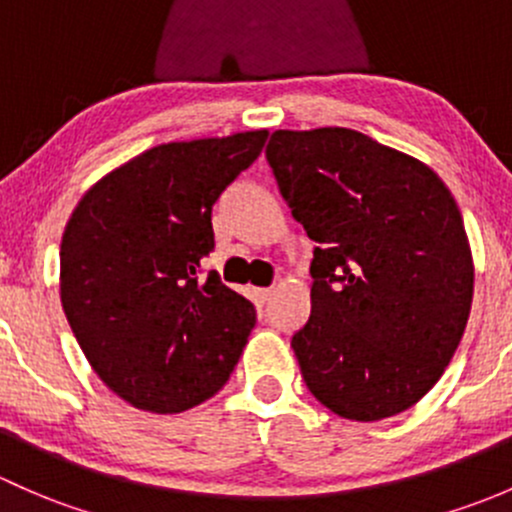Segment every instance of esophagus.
<instances>
[{
    "label": "esophagus",
    "instance_id": "obj_1",
    "mask_svg": "<svg viewBox=\"0 0 512 512\" xmlns=\"http://www.w3.org/2000/svg\"><path fill=\"white\" fill-rule=\"evenodd\" d=\"M254 295L258 303H266V300L273 295V288H254Z\"/></svg>",
    "mask_w": 512,
    "mask_h": 512
}]
</instances>
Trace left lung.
Listing matches in <instances>:
<instances>
[{
    "mask_svg": "<svg viewBox=\"0 0 512 512\" xmlns=\"http://www.w3.org/2000/svg\"><path fill=\"white\" fill-rule=\"evenodd\" d=\"M266 160L315 241L300 374L342 419L414 407L451 362L473 300L461 212L431 167L350 128L276 130Z\"/></svg>",
    "mask_w": 512,
    "mask_h": 512,
    "instance_id": "left-lung-1",
    "label": "left lung"
}]
</instances>
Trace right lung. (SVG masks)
I'll return each mask as SVG.
<instances>
[{
	"mask_svg": "<svg viewBox=\"0 0 512 512\" xmlns=\"http://www.w3.org/2000/svg\"><path fill=\"white\" fill-rule=\"evenodd\" d=\"M268 130L167 142L93 184L61 239V303L83 355L135 409L177 414L226 384L256 325L217 271L212 207Z\"/></svg>",
	"mask_w": 512,
	"mask_h": 512,
	"instance_id": "1",
	"label": "right lung"
}]
</instances>
